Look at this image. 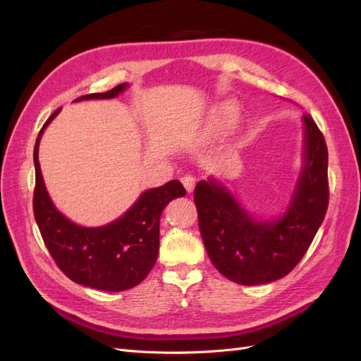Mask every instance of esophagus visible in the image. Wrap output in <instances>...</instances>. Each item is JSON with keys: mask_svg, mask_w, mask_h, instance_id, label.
<instances>
[{"mask_svg": "<svg viewBox=\"0 0 361 361\" xmlns=\"http://www.w3.org/2000/svg\"><path fill=\"white\" fill-rule=\"evenodd\" d=\"M181 183H183V186H185V189L188 190V192H192L194 188H195V178H194L192 175L181 176Z\"/></svg>", "mask_w": 361, "mask_h": 361, "instance_id": "34e87169", "label": "esophagus"}]
</instances>
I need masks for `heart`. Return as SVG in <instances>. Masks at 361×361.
Returning <instances> with one entry per match:
<instances>
[{"label":"heart","mask_w":361,"mask_h":361,"mask_svg":"<svg viewBox=\"0 0 361 361\" xmlns=\"http://www.w3.org/2000/svg\"><path fill=\"white\" fill-rule=\"evenodd\" d=\"M233 113H234V106H233L231 104H225V105L220 106L219 116H220L221 119H228L229 116H231Z\"/></svg>","instance_id":"obj_1"}]
</instances>
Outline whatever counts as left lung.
Listing matches in <instances>:
<instances>
[{
    "instance_id": "left-lung-1",
    "label": "left lung",
    "mask_w": 361,
    "mask_h": 361,
    "mask_svg": "<svg viewBox=\"0 0 361 361\" xmlns=\"http://www.w3.org/2000/svg\"><path fill=\"white\" fill-rule=\"evenodd\" d=\"M304 169L287 212L255 221L228 190L198 181L194 202L211 262L229 281L259 286L287 276L307 252L329 204L327 145L310 114H304Z\"/></svg>"
}]
</instances>
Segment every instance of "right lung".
<instances>
[{"instance_id": "add662e5", "label": "right lung", "mask_w": 361, "mask_h": 361, "mask_svg": "<svg viewBox=\"0 0 361 361\" xmlns=\"http://www.w3.org/2000/svg\"><path fill=\"white\" fill-rule=\"evenodd\" d=\"M127 88V83L105 93L82 96L85 99H111ZM56 110L44 122L34 147L35 189L34 216L43 242L54 262L71 281L104 291L128 290L142 282L157 262L159 251V219L166 204L185 197L186 189L178 180L149 189L121 219L101 228H83L60 214L46 192L38 163V144L44 127L56 118Z\"/></svg>"}]
</instances>
